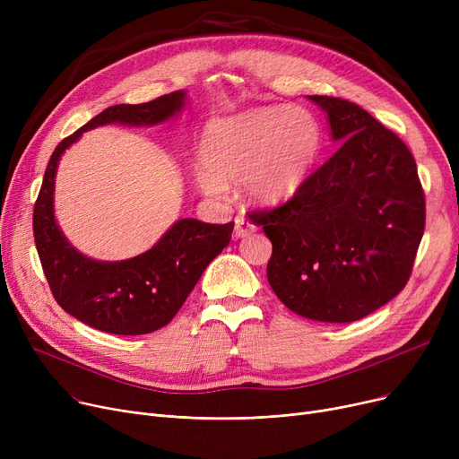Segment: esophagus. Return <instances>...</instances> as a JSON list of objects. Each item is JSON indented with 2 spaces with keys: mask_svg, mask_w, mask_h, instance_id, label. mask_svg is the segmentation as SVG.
<instances>
[{
  "mask_svg": "<svg viewBox=\"0 0 459 459\" xmlns=\"http://www.w3.org/2000/svg\"><path fill=\"white\" fill-rule=\"evenodd\" d=\"M234 223H236V227H234V236L236 238H246L251 232H255V225L249 220H246L244 215H236Z\"/></svg>",
  "mask_w": 459,
  "mask_h": 459,
  "instance_id": "34e87169",
  "label": "esophagus"
}]
</instances>
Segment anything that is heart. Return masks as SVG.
<instances>
[{
	"instance_id": "obj_1",
	"label": "heart",
	"mask_w": 459,
	"mask_h": 459,
	"mask_svg": "<svg viewBox=\"0 0 459 459\" xmlns=\"http://www.w3.org/2000/svg\"><path fill=\"white\" fill-rule=\"evenodd\" d=\"M318 147L316 120L301 108H262L217 118L201 139L197 182L210 195H221L227 182L242 180L253 203L279 204L305 182Z\"/></svg>"
}]
</instances>
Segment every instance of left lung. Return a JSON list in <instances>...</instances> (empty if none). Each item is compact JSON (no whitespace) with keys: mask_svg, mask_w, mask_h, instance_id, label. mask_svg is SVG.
<instances>
[{"mask_svg":"<svg viewBox=\"0 0 459 459\" xmlns=\"http://www.w3.org/2000/svg\"><path fill=\"white\" fill-rule=\"evenodd\" d=\"M339 149L294 195L249 212L272 239L268 281L296 315L331 324L368 316L413 272L426 199L407 144L357 104L308 96Z\"/></svg>","mask_w":459,"mask_h":459,"instance_id":"8db88e82","label":"left lung"}]
</instances>
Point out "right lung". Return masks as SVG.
Segmentation results:
<instances>
[{"label": "right lung", "mask_w": 459, "mask_h": 459, "mask_svg": "<svg viewBox=\"0 0 459 459\" xmlns=\"http://www.w3.org/2000/svg\"><path fill=\"white\" fill-rule=\"evenodd\" d=\"M184 104V92L158 96L144 104H118L65 137L48 161L33 210L39 258L56 301L80 322L111 334H144L175 318L208 264L232 238L234 221L212 225L180 220L160 242L130 260L96 262L63 238L54 220V178L61 154L82 132L100 125H158Z\"/></svg>", "instance_id": "obj_1"}]
</instances>
